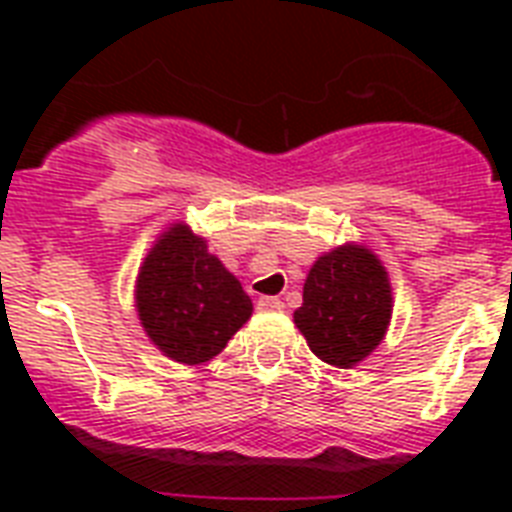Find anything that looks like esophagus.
I'll use <instances>...</instances> for the list:
<instances>
[{"label": "esophagus", "mask_w": 512, "mask_h": 512, "mask_svg": "<svg viewBox=\"0 0 512 512\" xmlns=\"http://www.w3.org/2000/svg\"><path fill=\"white\" fill-rule=\"evenodd\" d=\"M257 308H263V311H281L284 303H281L279 297H260V300H257Z\"/></svg>", "instance_id": "1"}]
</instances>
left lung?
Returning <instances> with one entry per match:
<instances>
[{"instance_id": "left-lung-1", "label": "left lung", "mask_w": 512, "mask_h": 512, "mask_svg": "<svg viewBox=\"0 0 512 512\" xmlns=\"http://www.w3.org/2000/svg\"><path fill=\"white\" fill-rule=\"evenodd\" d=\"M390 308V284L380 260L369 249L348 244L316 260L295 324L321 361L348 369L380 345Z\"/></svg>"}]
</instances>
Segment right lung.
Returning a JSON list of instances; mask_svg holds the SVG:
<instances>
[{
	"mask_svg": "<svg viewBox=\"0 0 512 512\" xmlns=\"http://www.w3.org/2000/svg\"><path fill=\"white\" fill-rule=\"evenodd\" d=\"M138 316L159 350L183 364H201L252 316V300L209 255L204 239L175 225L140 268Z\"/></svg>",
	"mask_w": 512,
	"mask_h": 512,
	"instance_id": "obj_1",
	"label": "right lung"
}]
</instances>
